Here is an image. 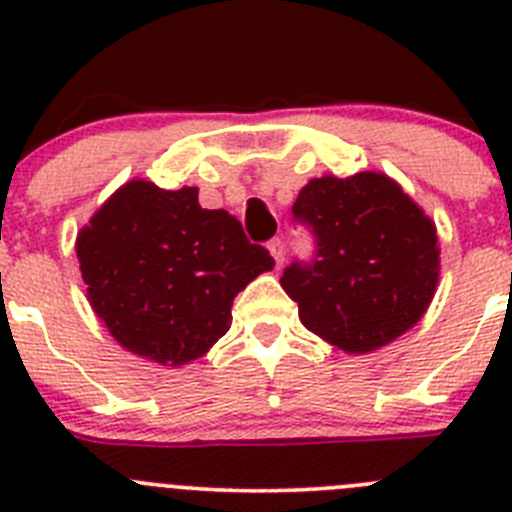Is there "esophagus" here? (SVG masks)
Masks as SVG:
<instances>
[{"mask_svg": "<svg viewBox=\"0 0 512 512\" xmlns=\"http://www.w3.org/2000/svg\"><path fill=\"white\" fill-rule=\"evenodd\" d=\"M269 251H271V256H274V261H277V266H282V261H284V243H282V238H271V241H269Z\"/></svg>", "mask_w": 512, "mask_h": 512, "instance_id": "obj_1", "label": "esophagus"}]
</instances>
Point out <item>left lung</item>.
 Masks as SVG:
<instances>
[{
    "mask_svg": "<svg viewBox=\"0 0 512 512\" xmlns=\"http://www.w3.org/2000/svg\"><path fill=\"white\" fill-rule=\"evenodd\" d=\"M292 215L315 235V256L292 261L279 282L307 330L369 354L423 318L438 284L436 225L390 176L310 179Z\"/></svg>",
    "mask_w": 512,
    "mask_h": 512,
    "instance_id": "8db88e82",
    "label": "left lung"
}]
</instances>
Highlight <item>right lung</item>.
<instances>
[{
    "instance_id": "right-lung-1",
    "label": "right lung",
    "mask_w": 512,
    "mask_h": 512,
    "mask_svg": "<svg viewBox=\"0 0 512 512\" xmlns=\"http://www.w3.org/2000/svg\"><path fill=\"white\" fill-rule=\"evenodd\" d=\"M81 279L97 318L133 354L182 366L230 328V307L274 259L225 210H202L197 187L133 179L76 238Z\"/></svg>"
}]
</instances>
